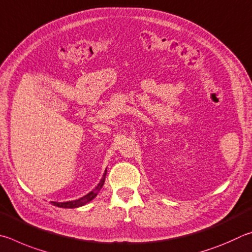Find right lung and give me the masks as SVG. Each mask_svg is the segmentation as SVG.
Returning <instances> with one entry per match:
<instances>
[{
	"mask_svg": "<svg viewBox=\"0 0 252 252\" xmlns=\"http://www.w3.org/2000/svg\"><path fill=\"white\" fill-rule=\"evenodd\" d=\"M105 177H106V170H105V173L103 175V178L100 179L99 184L95 187L94 190L88 192L87 195H85L82 198H79V199L73 200V201H66V202H53V204H54L57 207H62V208H77V207L86 205L87 202H90L91 200L94 199V198L97 196V193H98V191L100 190L101 187H103L104 182H105Z\"/></svg>",
	"mask_w": 252,
	"mask_h": 252,
	"instance_id": "1",
	"label": "right lung"
}]
</instances>
